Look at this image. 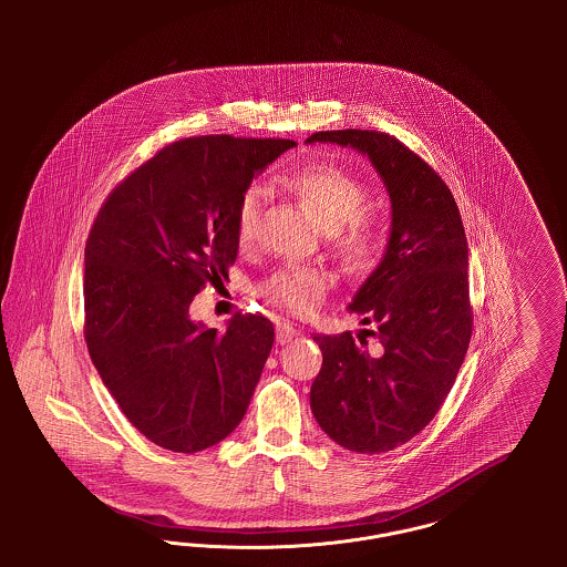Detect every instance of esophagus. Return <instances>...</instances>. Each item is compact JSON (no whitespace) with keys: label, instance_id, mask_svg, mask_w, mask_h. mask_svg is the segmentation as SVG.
<instances>
[{"label":"esophagus","instance_id":"34e87169","mask_svg":"<svg viewBox=\"0 0 567 567\" xmlns=\"http://www.w3.org/2000/svg\"><path fill=\"white\" fill-rule=\"evenodd\" d=\"M296 336L297 329L293 324L280 323L276 327V342H278L280 347H285V344L293 342V338H296Z\"/></svg>","mask_w":567,"mask_h":567}]
</instances>
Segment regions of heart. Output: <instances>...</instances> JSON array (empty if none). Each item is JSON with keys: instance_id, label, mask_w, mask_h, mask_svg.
Masks as SVG:
<instances>
[{"instance_id": "b5f03b06", "label": "heart", "mask_w": 567, "mask_h": 567, "mask_svg": "<svg viewBox=\"0 0 567 567\" xmlns=\"http://www.w3.org/2000/svg\"><path fill=\"white\" fill-rule=\"evenodd\" d=\"M291 193L317 215L327 229H333V244L352 268H370L382 250V229L377 218L365 213V183L336 163H308L285 178ZM261 208V189L248 187L236 208V238L248 244L255 236ZM329 287V276L312 266H289L276 271L261 287L271 303L308 315L317 308Z\"/></svg>"}]
</instances>
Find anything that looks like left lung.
<instances>
[{
  "instance_id": "left-lung-1",
  "label": "left lung",
  "mask_w": 567,
  "mask_h": 567,
  "mask_svg": "<svg viewBox=\"0 0 567 567\" xmlns=\"http://www.w3.org/2000/svg\"><path fill=\"white\" fill-rule=\"evenodd\" d=\"M368 155L391 197L386 252L351 310L377 324V349L351 331L315 336L323 352L310 389L315 419L340 446L378 455L423 432L451 393L472 338L467 238L446 183L398 137L372 130L306 140Z\"/></svg>"
}]
</instances>
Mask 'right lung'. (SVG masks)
Wrapping results in <instances>:
<instances>
[{"label":"right lung","mask_w":567,"mask_h":567,"mask_svg":"<svg viewBox=\"0 0 567 567\" xmlns=\"http://www.w3.org/2000/svg\"><path fill=\"white\" fill-rule=\"evenodd\" d=\"M293 140L197 135L163 146L110 193L84 246V340L135 430L174 453L234 432L274 344L261 315L225 331L189 319L238 257L236 208Z\"/></svg>","instance_id":"obj_1"}]
</instances>
